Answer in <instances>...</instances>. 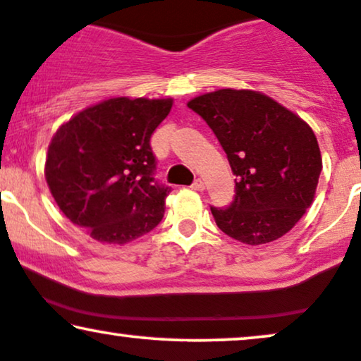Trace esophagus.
Returning <instances> with one entry per match:
<instances>
[{"instance_id":"obj_1","label":"esophagus","mask_w":361,"mask_h":361,"mask_svg":"<svg viewBox=\"0 0 361 361\" xmlns=\"http://www.w3.org/2000/svg\"><path fill=\"white\" fill-rule=\"evenodd\" d=\"M190 188H192L194 190H197V192H201V190H204V182L201 179L194 180V184L190 185Z\"/></svg>"}]
</instances>
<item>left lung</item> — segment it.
<instances>
[{"instance_id": "1", "label": "left lung", "mask_w": 361, "mask_h": 361, "mask_svg": "<svg viewBox=\"0 0 361 361\" xmlns=\"http://www.w3.org/2000/svg\"><path fill=\"white\" fill-rule=\"evenodd\" d=\"M188 106L212 128L235 176L233 202L211 206L217 228L251 246L291 231L313 202L322 173L318 140L308 123L251 90L222 88Z\"/></svg>"}]
</instances>
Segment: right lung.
I'll use <instances>...</instances> for the list:
<instances>
[{"label": "right lung", "instance_id": "1", "mask_svg": "<svg viewBox=\"0 0 361 361\" xmlns=\"http://www.w3.org/2000/svg\"><path fill=\"white\" fill-rule=\"evenodd\" d=\"M172 100L110 99L58 128L48 147V188L60 211L100 243L126 244L162 221L171 188L155 179L150 137Z\"/></svg>", "mask_w": 361, "mask_h": 361}]
</instances>
